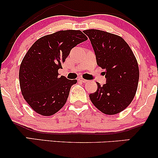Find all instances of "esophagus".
I'll return each mask as SVG.
<instances>
[{"label": "esophagus", "mask_w": 158, "mask_h": 158, "mask_svg": "<svg viewBox=\"0 0 158 158\" xmlns=\"http://www.w3.org/2000/svg\"><path fill=\"white\" fill-rule=\"evenodd\" d=\"M79 81H81V82H83V83H86V82H88V80H86V79H82V78H81V79H79Z\"/></svg>", "instance_id": "1"}]
</instances>
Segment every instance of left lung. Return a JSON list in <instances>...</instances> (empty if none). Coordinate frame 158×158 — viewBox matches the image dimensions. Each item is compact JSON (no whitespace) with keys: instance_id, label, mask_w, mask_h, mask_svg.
I'll return each mask as SVG.
<instances>
[{"instance_id":"left-lung-1","label":"left lung","mask_w":158,"mask_h":158,"mask_svg":"<svg viewBox=\"0 0 158 158\" xmlns=\"http://www.w3.org/2000/svg\"><path fill=\"white\" fill-rule=\"evenodd\" d=\"M89 38L98 66L106 70V83L97 84L89 97L94 106L108 115H114L130 105L139 81V68L131 49L120 36L99 30H84Z\"/></svg>"}]
</instances>
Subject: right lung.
Masks as SVG:
<instances>
[{
    "label": "right lung",
    "instance_id": "right-lung-1",
    "mask_svg": "<svg viewBox=\"0 0 158 158\" xmlns=\"http://www.w3.org/2000/svg\"><path fill=\"white\" fill-rule=\"evenodd\" d=\"M87 39L80 30H61L40 38L29 49L20 66V88L36 113L51 116L64 106L77 80L59 77L58 70L71 49Z\"/></svg>",
    "mask_w": 158,
    "mask_h": 158
}]
</instances>
